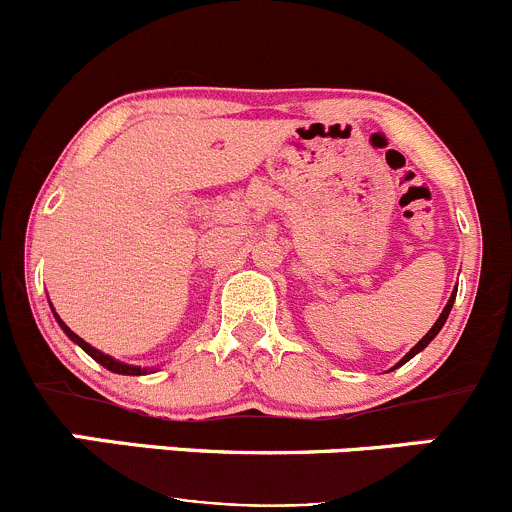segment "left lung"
Listing matches in <instances>:
<instances>
[{"mask_svg":"<svg viewBox=\"0 0 512 512\" xmlns=\"http://www.w3.org/2000/svg\"><path fill=\"white\" fill-rule=\"evenodd\" d=\"M453 300H456V291H453V295H451V300H449V303H446L444 313H441V315H439V320H436V323H434V328H431V330H429V333H426L424 337H421V340H419V342H416V345L412 347V350H409V352H407V355H404V360H402V362H399V365H397V367H402V365H404V362H407V360H412V357L416 355V352H421V350H424V347H426V345H429V342H431V340H434V337H436V335H439V330H441V328H444L446 318H449V313H451V305H453Z\"/></svg>","mask_w":512,"mask_h":512,"instance_id":"1","label":"left lung"}]
</instances>
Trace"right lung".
Listing matches in <instances>:
<instances>
[{
  "label": "right lung",
  "mask_w": 512,
  "mask_h": 512,
  "mask_svg": "<svg viewBox=\"0 0 512 512\" xmlns=\"http://www.w3.org/2000/svg\"><path fill=\"white\" fill-rule=\"evenodd\" d=\"M56 315V313H54ZM56 320H59V325L63 328V333H66L68 337H71L73 342H78V345L83 347V350L88 352V355L93 357V360L96 362H100V365L105 367V370H110V372H118V374H145V370H140V367H130V365H123V362H118V360H113V357H108V355H103V352H98L96 347H91L88 345L86 340H83V337H78L76 333H73L71 328H68L66 323H63V320L59 318V315H56Z\"/></svg>",
  "instance_id": "obj_1"
}]
</instances>
